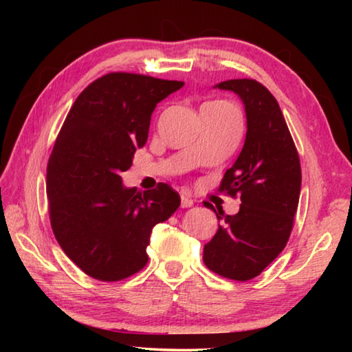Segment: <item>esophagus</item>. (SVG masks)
<instances>
[{"mask_svg":"<svg viewBox=\"0 0 352 352\" xmlns=\"http://www.w3.org/2000/svg\"><path fill=\"white\" fill-rule=\"evenodd\" d=\"M194 205V200L188 197L186 194H182V208H190Z\"/></svg>","mask_w":352,"mask_h":352,"instance_id":"obj_1","label":"esophagus"}]
</instances>
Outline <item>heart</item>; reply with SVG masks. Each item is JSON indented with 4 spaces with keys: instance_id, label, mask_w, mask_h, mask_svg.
<instances>
[{
    "instance_id": "heart-1",
    "label": "heart",
    "mask_w": 352,
    "mask_h": 352,
    "mask_svg": "<svg viewBox=\"0 0 352 352\" xmlns=\"http://www.w3.org/2000/svg\"><path fill=\"white\" fill-rule=\"evenodd\" d=\"M211 105H220V107H231V109H234V105H231L230 102H225V100H214V102H208Z\"/></svg>"
}]
</instances>
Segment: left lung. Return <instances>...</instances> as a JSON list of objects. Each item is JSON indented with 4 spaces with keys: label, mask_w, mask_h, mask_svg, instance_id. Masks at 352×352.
<instances>
[{
    "label": "left lung",
    "mask_w": 352,
    "mask_h": 352,
    "mask_svg": "<svg viewBox=\"0 0 352 352\" xmlns=\"http://www.w3.org/2000/svg\"><path fill=\"white\" fill-rule=\"evenodd\" d=\"M216 88L236 93L245 107V142L219 188L241 195L242 205L234 216L205 205L223 223L205 245L204 262L220 276L248 281L289 241L301 190L300 157L276 99L262 83L231 79Z\"/></svg>",
    "instance_id": "obj_1"
}]
</instances>
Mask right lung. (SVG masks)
I'll list each match as a JSON object with an SVG mask.
<instances>
[{"label": "right lung", "mask_w": 352, "mask_h": 352, "mask_svg": "<svg viewBox=\"0 0 352 352\" xmlns=\"http://www.w3.org/2000/svg\"><path fill=\"white\" fill-rule=\"evenodd\" d=\"M184 82L110 73L71 107L46 170L50 219L65 254L99 281H121L147 264L152 228L180 206L169 184L126 188L136 148L146 144L155 107Z\"/></svg>", "instance_id": "1"}]
</instances>
